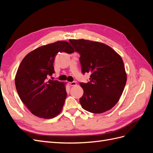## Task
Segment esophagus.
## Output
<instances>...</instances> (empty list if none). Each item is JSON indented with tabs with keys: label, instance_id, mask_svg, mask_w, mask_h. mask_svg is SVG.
<instances>
[{
	"label": "esophagus",
	"instance_id": "obj_1",
	"mask_svg": "<svg viewBox=\"0 0 153 153\" xmlns=\"http://www.w3.org/2000/svg\"><path fill=\"white\" fill-rule=\"evenodd\" d=\"M69 85H71V86H75V85H76V82H69Z\"/></svg>",
	"mask_w": 153,
	"mask_h": 153
}]
</instances>
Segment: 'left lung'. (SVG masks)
Masks as SVG:
<instances>
[{"label": "left lung", "mask_w": 153, "mask_h": 153, "mask_svg": "<svg viewBox=\"0 0 153 153\" xmlns=\"http://www.w3.org/2000/svg\"><path fill=\"white\" fill-rule=\"evenodd\" d=\"M80 54L83 74L91 73L90 82L80 83L84 94L82 107L88 112L101 114L116 105L123 94L127 75L121 55L109 46L87 39H69Z\"/></svg>", "instance_id": "8db88e82"}]
</instances>
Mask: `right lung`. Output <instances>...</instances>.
Instances as JSON below:
<instances>
[{"mask_svg": "<svg viewBox=\"0 0 153 153\" xmlns=\"http://www.w3.org/2000/svg\"><path fill=\"white\" fill-rule=\"evenodd\" d=\"M75 52L67 41L41 46L23 59L15 76L20 100L30 112L43 119H52L61 112L67 96L66 83L48 80L55 72L53 62L58 52Z\"/></svg>", "mask_w": 153, "mask_h": 153, "instance_id": "right-lung-1", "label": "right lung"}]
</instances>
